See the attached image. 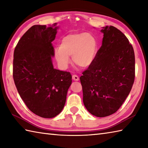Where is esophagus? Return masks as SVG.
I'll return each mask as SVG.
<instances>
[{
  "mask_svg": "<svg viewBox=\"0 0 148 148\" xmlns=\"http://www.w3.org/2000/svg\"><path fill=\"white\" fill-rule=\"evenodd\" d=\"M72 79L74 80V81H79V77H78V76H77V75L74 74V75H73V76H72Z\"/></svg>",
  "mask_w": 148,
  "mask_h": 148,
  "instance_id": "esophagus-1",
  "label": "esophagus"
}]
</instances>
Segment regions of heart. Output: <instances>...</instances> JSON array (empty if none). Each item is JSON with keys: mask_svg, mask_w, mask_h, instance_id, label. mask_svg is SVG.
<instances>
[{"mask_svg": "<svg viewBox=\"0 0 148 148\" xmlns=\"http://www.w3.org/2000/svg\"><path fill=\"white\" fill-rule=\"evenodd\" d=\"M98 43L95 37L89 33L69 34L62 38L59 48L54 51V56L62 66L72 62L81 68H86L93 63L97 51Z\"/></svg>", "mask_w": 148, "mask_h": 148, "instance_id": "b5f03b06", "label": "heart"}]
</instances>
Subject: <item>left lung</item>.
<instances>
[{
  "mask_svg": "<svg viewBox=\"0 0 148 148\" xmlns=\"http://www.w3.org/2000/svg\"><path fill=\"white\" fill-rule=\"evenodd\" d=\"M102 45L93 63L80 77L83 103L96 117L110 115L119 109L135 80V54L132 45L120 30L106 26Z\"/></svg>",
  "mask_w": 148,
  "mask_h": 148,
  "instance_id": "obj_1",
  "label": "left lung"
}]
</instances>
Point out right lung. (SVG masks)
Segmentation results:
<instances>
[{"mask_svg":"<svg viewBox=\"0 0 148 148\" xmlns=\"http://www.w3.org/2000/svg\"><path fill=\"white\" fill-rule=\"evenodd\" d=\"M56 24L32 26L14 51L13 77L17 90L27 108L43 118L62 112L72 83L70 72L55 69L52 63Z\"/></svg>","mask_w":148,"mask_h":148,"instance_id":"add662e5","label":"right lung"}]
</instances>
